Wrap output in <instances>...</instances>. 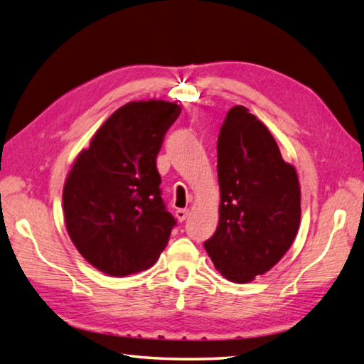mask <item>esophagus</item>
<instances>
[{"instance_id":"34e87169","label":"esophagus","mask_w":364,"mask_h":364,"mask_svg":"<svg viewBox=\"0 0 364 364\" xmlns=\"http://www.w3.org/2000/svg\"><path fill=\"white\" fill-rule=\"evenodd\" d=\"M175 216H176V219L180 220V223H183V220H186V218L189 216V210H176V213H175Z\"/></svg>"}]
</instances>
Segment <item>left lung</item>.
Returning a JSON list of instances; mask_svg holds the SVG:
<instances>
[{
	"label": "left lung",
	"mask_w": 364,
	"mask_h": 364,
	"mask_svg": "<svg viewBox=\"0 0 364 364\" xmlns=\"http://www.w3.org/2000/svg\"><path fill=\"white\" fill-rule=\"evenodd\" d=\"M219 225L203 246L225 279L267 273L294 243L301 218L296 170L268 127L243 105L227 113L218 137Z\"/></svg>",
	"instance_id": "1"
}]
</instances>
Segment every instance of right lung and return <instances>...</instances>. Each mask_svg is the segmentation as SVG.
<instances>
[{
  "mask_svg": "<svg viewBox=\"0 0 364 364\" xmlns=\"http://www.w3.org/2000/svg\"><path fill=\"white\" fill-rule=\"evenodd\" d=\"M181 107L129 102L77 156L63 189L66 229L99 272L123 277L158 260L176 224L161 197L156 158Z\"/></svg>",
  "mask_w": 364,
  "mask_h": 364,
  "instance_id": "obj_1",
  "label": "right lung"
}]
</instances>
